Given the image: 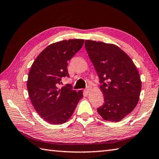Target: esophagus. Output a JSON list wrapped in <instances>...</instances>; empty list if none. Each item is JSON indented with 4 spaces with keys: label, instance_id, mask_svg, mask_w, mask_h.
Instances as JSON below:
<instances>
[{
    "label": "esophagus",
    "instance_id": "obj_1",
    "mask_svg": "<svg viewBox=\"0 0 159 159\" xmlns=\"http://www.w3.org/2000/svg\"><path fill=\"white\" fill-rule=\"evenodd\" d=\"M90 90H91V88H90V86H89V87H87L86 89H85V92L87 93H90Z\"/></svg>",
    "mask_w": 159,
    "mask_h": 159
}]
</instances>
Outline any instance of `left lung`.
<instances>
[{
  "instance_id": "left-lung-1",
  "label": "left lung",
  "mask_w": 159,
  "mask_h": 159,
  "mask_svg": "<svg viewBox=\"0 0 159 159\" xmlns=\"http://www.w3.org/2000/svg\"><path fill=\"white\" fill-rule=\"evenodd\" d=\"M89 54L101 84L104 103L97 111L103 120L119 122L137 106L142 81L131 58L117 45L85 40Z\"/></svg>"
}]
</instances>
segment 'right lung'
<instances>
[{
  "label": "right lung",
  "instance_id": "1",
  "mask_svg": "<svg viewBox=\"0 0 159 159\" xmlns=\"http://www.w3.org/2000/svg\"><path fill=\"white\" fill-rule=\"evenodd\" d=\"M84 39L62 40L49 44L37 56L29 71L27 88L36 112L52 125L65 123L71 117L83 90L69 85L60 89L61 78L68 76V61L81 49Z\"/></svg>",
  "mask_w": 159,
  "mask_h": 159
}]
</instances>
